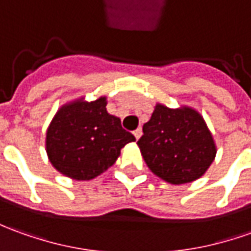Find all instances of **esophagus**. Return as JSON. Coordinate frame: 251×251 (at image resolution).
I'll use <instances>...</instances> for the list:
<instances>
[{"label": "esophagus", "mask_w": 251, "mask_h": 251, "mask_svg": "<svg viewBox=\"0 0 251 251\" xmlns=\"http://www.w3.org/2000/svg\"><path fill=\"white\" fill-rule=\"evenodd\" d=\"M141 133H143V130H141V127H137V129H136V130L133 132V134H134V137H136V139L139 140L140 136H141Z\"/></svg>", "instance_id": "34e87169"}]
</instances>
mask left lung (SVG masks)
<instances>
[{
    "label": "left lung",
    "instance_id": "1",
    "mask_svg": "<svg viewBox=\"0 0 251 251\" xmlns=\"http://www.w3.org/2000/svg\"><path fill=\"white\" fill-rule=\"evenodd\" d=\"M151 172L170 184L191 183L204 175L216 146L203 118L195 110H172L156 104L137 141Z\"/></svg>",
    "mask_w": 251,
    "mask_h": 251
}]
</instances>
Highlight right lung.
I'll return each mask as SVG.
<instances>
[{"mask_svg": "<svg viewBox=\"0 0 251 251\" xmlns=\"http://www.w3.org/2000/svg\"><path fill=\"white\" fill-rule=\"evenodd\" d=\"M105 97L61 107L47 132L49 161L61 175L90 180L114 165L124 148L134 141L121 119L105 110Z\"/></svg>", "mask_w": 251, "mask_h": 251, "instance_id": "add662e5", "label": "right lung"}]
</instances>
